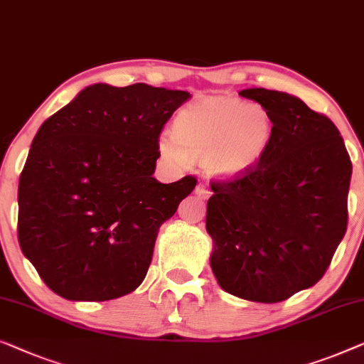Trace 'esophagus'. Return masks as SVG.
Returning a JSON list of instances; mask_svg holds the SVG:
<instances>
[{
	"instance_id": "obj_1",
	"label": "esophagus",
	"mask_w": 364,
	"mask_h": 364,
	"mask_svg": "<svg viewBox=\"0 0 364 364\" xmlns=\"http://www.w3.org/2000/svg\"><path fill=\"white\" fill-rule=\"evenodd\" d=\"M195 193H197L198 197H202V198H208L210 195H212V191H210L208 183H205V182H200L198 186L195 187Z\"/></svg>"
}]
</instances>
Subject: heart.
Here are the masks:
<instances>
[{"label": "heart", "mask_w": 364, "mask_h": 364, "mask_svg": "<svg viewBox=\"0 0 364 364\" xmlns=\"http://www.w3.org/2000/svg\"><path fill=\"white\" fill-rule=\"evenodd\" d=\"M271 134V117L259 105L212 97L183 108L159 149L171 161L205 159L213 176L236 177L259 162Z\"/></svg>", "instance_id": "obj_1"}]
</instances>
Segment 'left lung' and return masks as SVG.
<instances>
[{
    "mask_svg": "<svg viewBox=\"0 0 364 364\" xmlns=\"http://www.w3.org/2000/svg\"><path fill=\"white\" fill-rule=\"evenodd\" d=\"M272 134L250 171L213 181L207 231L221 289L251 302H282L328 269L348 225L351 159L328 117L289 93L247 88Z\"/></svg>",
    "mask_w": 364,
    "mask_h": 364,
    "instance_id": "8db88e82",
    "label": "left lung"
}]
</instances>
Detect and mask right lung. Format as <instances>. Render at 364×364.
<instances>
[{
    "instance_id": "right-lung-1",
    "label": "right lung",
    "mask_w": 364,
    "mask_h": 364,
    "mask_svg": "<svg viewBox=\"0 0 364 364\" xmlns=\"http://www.w3.org/2000/svg\"><path fill=\"white\" fill-rule=\"evenodd\" d=\"M188 97L95 83L42 123L19 177L18 238L57 296L103 302L144 281L159 226L197 186L152 177L161 131Z\"/></svg>"
}]
</instances>
